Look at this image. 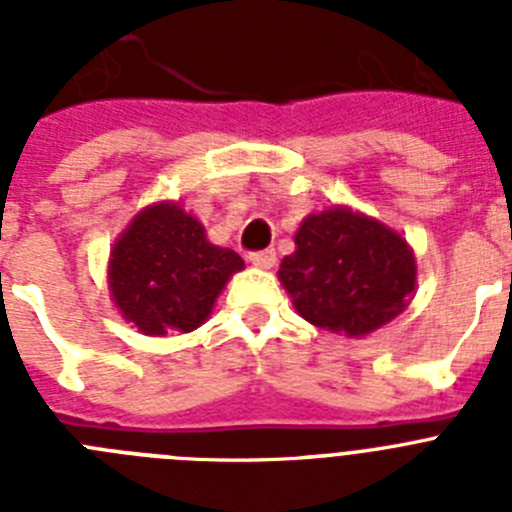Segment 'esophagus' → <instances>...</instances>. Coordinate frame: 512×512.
Listing matches in <instances>:
<instances>
[{"instance_id": "34e87169", "label": "esophagus", "mask_w": 512, "mask_h": 512, "mask_svg": "<svg viewBox=\"0 0 512 512\" xmlns=\"http://www.w3.org/2000/svg\"><path fill=\"white\" fill-rule=\"evenodd\" d=\"M248 261L253 266H259V269H271V266L277 264V251L274 248H261V251H251L248 253Z\"/></svg>"}]
</instances>
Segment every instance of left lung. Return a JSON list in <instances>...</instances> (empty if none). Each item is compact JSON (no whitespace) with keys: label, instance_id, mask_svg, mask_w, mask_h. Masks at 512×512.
<instances>
[{"label":"left lung","instance_id":"8db88e82","mask_svg":"<svg viewBox=\"0 0 512 512\" xmlns=\"http://www.w3.org/2000/svg\"><path fill=\"white\" fill-rule=\"evenodd\" d=\"M295 243L279 279L297 312L318 328L366 336L400 315L413 295L408 243L372 217L333 207L305 217Z\"/></svg>","mask_w":512,"mask_h":512}]
</instances>
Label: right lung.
I'll return each mask as SVG.
<instances>
[{
	"instance_id": "add662e5",
	"label": "right lung",
	"mask_w": 512,
	"mask_h": 512,
	"mask_svg": "<svg viewBox=\"0 0 512 512\" xmlns=\"http://www.w3.org/2000/svg\"><path fill=\"white\" fill-rule=\"evenodd\" d=\"M243 259L212 246L179 205H153L117 238L110 259V289L125 320L146 336L189 333L212 312L215 297Z\"/></svg>"
}]
</instances>
